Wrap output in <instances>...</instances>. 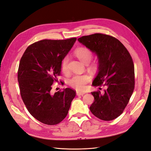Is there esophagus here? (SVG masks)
Instances as JSON below:
<instances>
[{"label": "esophagus", "instance_id": "esophagus-1", "mask_svg": "<svg viewBox=\"0 0 151 151\" xmlns=\"http://www.w3.org/2000/svg\"><path fill=\"white\" fill-rule=\"evenodd\" d=\"M85 94H86V93H85L84 92H79V91L76 92V95L77 96H83Z\"/></svg>", "mask_w": 151, "mask_h": 151}]
</instances>
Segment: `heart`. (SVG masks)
<instances>
[{"mask_svg": "<svg viewBox=\"0 0 151 151\" xmlns=\"http://www.w3.org/2000/svg\"><path fill=\"white\" fill-rule=\"evenodd\" d=\"M75 55L84 64H88L91 60L92 53L91 50L86 47H80L75 52ZM68 58L65 57L62 62V70L64 72L67 70ZM93 66V65H92ZM90 76L87 75H76L68 80V83L71 87L78 90H82L85 88V85L89 82Z\"/></svg>", "mask_w": 151, "mask_h": 151, "instance_id": "1", "label": "heart"}]
</instances>
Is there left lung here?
<instances>
[{
  "instance_id": "obj_1",
  "label": "left lung",
  "mask_w": 151,
  "mask_h": 151,
  "mask_svg": "<svg viewBox=\"0 0 151 151\" xmlns=\"http://www.w3.org/2000/svg\"><path fill=\"white\" fill-rule=\"evenodd\" d=\"M78 41L94 53L98 59L97 75L92 86H104L105 92H92L94 101L92 114L103 121L118 117L127 106L134 87V64L129 52L121 41L112 36L94 34Z\"/></svg>"
}]
</instances>
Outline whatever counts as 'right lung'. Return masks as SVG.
I'll use <instances>...</instances> for the list:
<instances>
[{
    "mask_svg": "<svg viewBox=\"0 0 151 151\" xmlns=\"http://www.w3.org/2000/svg\"><path fill=\"white\" fill-rule=\"evenodd\" d=\"M76 38L44 40L30 45L22 57L18 81L22 98L29 112L37 121L55 125L66 117L76 93L66 88L53 94L54 82L60 75L62 61Z\"/></svg>",
    "mask_w": 151,
    "mask_h": 151,
    "instance_id": "obj_1",
    "label": "right lung"
}]
</instances>
